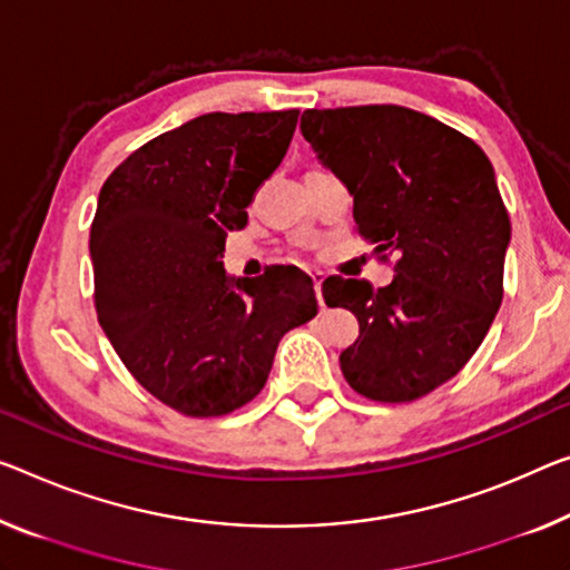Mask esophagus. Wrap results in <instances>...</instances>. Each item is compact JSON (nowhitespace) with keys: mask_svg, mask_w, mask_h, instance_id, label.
Instances as JSON below:
<instances>
[{"mask_svg":"<svg viewBox=\"0 0 570 570\" xmlns=\"http://www.w3.org/2000/svg\"><path fill=\"white\" fill-rule=\"evenodd\" d=\"M323 283H326V277H323V275H313L315 297H318V305H321V308H326V301H323Z\"/></svg>","mask_w":570,"mask_h":570,"instance_id":"1","label":"esophagus"}]
</instances>
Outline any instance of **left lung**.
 Here are the masks:
<instances>
[{"instance_id":"left-lung-1","label":"left lung","mask_w":570,"mask_h":570,"mask_svg":"<svg viewBox=\"0 0 570 570\" xmlns=\"http://www.w3.org/2000/svg\"><path fill=\"white\" fill-rule=\"evenodd\" d=\"M301 132L354 198L374 255H397L395 279L328 277L331 308L358 318L341 372L358 395L410 402L456 376L502 305L512 226L494 168L476 142L405 107L308 109Z\"/></svg>"}]
</instances>
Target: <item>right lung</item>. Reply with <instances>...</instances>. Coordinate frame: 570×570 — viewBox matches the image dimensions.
I'll use <instances>...</instances> for the list:
<instances>
[{
  "instance_id": "right-lung-1",
  "label": "right lung",
  "mask_w": 570,
  "mask_h": 570,
  "mask_svg": "<svg viewBox=\"0 0 570 570\" xmlns=\"http://www.w3.org/2000/svg\"><path fill=\"white\" fill-rule=\"evenodd\" d=\"M295 125V109L204 114L139 147L99 194L89 239L99 323L135 380L183 415L255 400L279 338L318 313L303 269L234 277L222 262Z\"/></svg>"
}]
</instances>
